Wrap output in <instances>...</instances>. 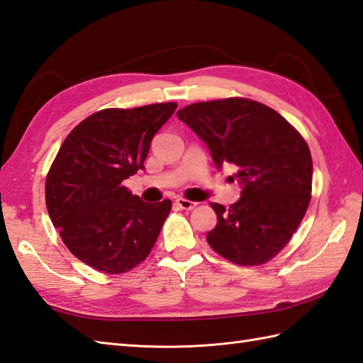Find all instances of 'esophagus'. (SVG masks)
<instances>
[{
  "instance_id": "1",
  "label": "esophagus",
  "mask_w": 363,
  "mask_h": 363,
  "mask_svg": "<svg viewBox=\"0 0 363 363\" xmlns=\"http://www.w3.org/2000/svg\"><path fill=\"white\" fill-rule=\"evenodd\" d=\"M175 205L179 206L180 209H186V211H191V209H194L197 206L196 202H191V200H186L183 197H179L175 200Z\"/></svg>"
}]
</instances>
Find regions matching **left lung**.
<instances>
[{
	"instance_id": "left-lung-1",
	"label": "left lung",
	"mask_w": 363,
	"mask_h": 363,
	"mask_svg": "<svg viewBox=\"0 0 363 363\" xmlns=\"http://www.w3.org/2000/svg\"><path fill=\"white\" fill-rule=\"evenodd\" d=\"M177 116L206 144L217 169L238 167L240 199L230 208L211 203L217 225L208 244L239 265L270 261L311 202L312 157L303 136L273 108L244 98L197 102Z\"/></svg>"
}]
</instances>
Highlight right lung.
I'll use <instances>...</instances> for the list:
<instances>
[{
	"label": "right lung",
	"mask_w": 363,
	"mask_h": 363,
	"mask_svg": "<svg viewBox=\"0 0 363 363\" xmlns=\"http://www.w3.org/2000/svg\"><path fill=\"white\" fill-rule=\"evenodd\" d=\"M175 102L106 108L72 128L46 177V208L77 259L116 275L149 256L171 200L147 203L124 186L143 171L150 141Z\"/></svg>",
	"instance_id": "obj_1"
}]
</instances>
